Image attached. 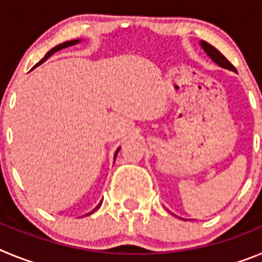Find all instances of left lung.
I'll return each mask as SVG.
<instances>
[{
  "instance_id": "obj_1",
  "label": "left lung",
  "mask_w": 262,
  "mask_h": 262,
  "mask_svg": "<svg viewBox=\"0 0 262 262\" xmlns=\"http://www.w3.org/2000/svg\"><path fill=\"white\" fill-rule=\"evenodd\" d=\"M201 46H202L203 50L206 51V53H207V55H209V56L211 57V59L214 60L215 62H216L217 66H221V67H223V68L231 69V71H235L236 72L235 67H233L232 64H231V62L228 61V60H227L226 57H224L223 55H222V53L219 52V51L216 50V48L212 47L211 45H209V43H207V41H205V40L201 41Z\"/></svg>"
}]
</instances>
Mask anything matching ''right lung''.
<instances>
[{
	"instance_id": "add662e5",
	"label": "right lung",
	"mask_w": 262,
	"mask_h": 262,
	"mask_svg": "<svg viewBox=\"0 0 262 262\" xmlns=\"http://www.w3.org/2000/svg\"><path fill=\"white\" fill-rule=\"evenodd\" d=\"M78 41H80V40H71V41H66V43H61V45L56 46V47H53V48H52V50H51V51H48V52H47V55H46V56H45V57H43V59H41V60H40V61H39V62H38V64H36V66H35V67L40 66L41 62H45V61H46V60H47V59H48V57H50V56H51V55H53V53H55V52H57V51H60V50H62V48H66V47H68V46H73V45H76V43H78ZM35 67H34V68H35ZM118 152H119V149H117V152H115V157H117ZM99 206H101V203H99V205H98V206H97L96 209H94V211H96V210H97V209H99ZM92 212H93V211H92ZM92 212H90V214H92Z\"/></svg>"
}]
</instances>
